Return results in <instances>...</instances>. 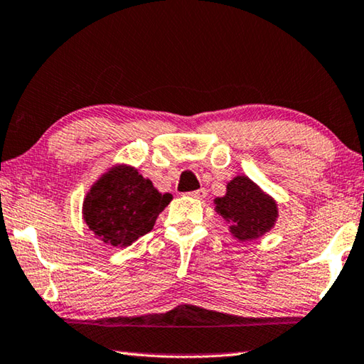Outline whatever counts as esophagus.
Masks as SVG:
<instances>
[{"label": "esophagus", "mask_w": 364, "mask_h": 364, "mask_svg": "<svg viewBox=\"0 0 364 364\" xmlns=\"http://www.w3.org/2000/svg\"><path fill=\"white\" fill-rule=\"evenodd\" d=\"M188 195H191V197H193V198H205V197H207V188H198V191L191 192Z\"/></svg>", "instance_id": "1"}]
</instances>
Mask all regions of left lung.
<instances>
[{"instance_id": "left-lung-1", "label": "left lung", "mask_w": 364, "mask_h": 364, "mask_svg": "<svg viewBox=\"0 0 364 364\" xmlns=\"http://www.w3.org/2000/svg\"><path fill=\"white\" fill-rule=\"evenodd\" d=\"M215 212L230 223V233L240 241H252L269 233L279 210L271 195L246 176H236L226 183V193L213 200Z\"/></svg>"}]
</instances>
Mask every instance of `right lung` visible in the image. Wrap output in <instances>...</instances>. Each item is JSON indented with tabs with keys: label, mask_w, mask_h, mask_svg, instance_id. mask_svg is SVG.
Returning a JSON list of instances; mask_svg holds the SVG:
<instances>
[{
	"label": "right lung",
	"mask_w": 364,
	"mask_h": 364,
	"mask_svg": "<svg viewBox=\"0 0 364 364\" xmlns=\"http://www.w3.org/2000/svg\"><path fill=\"white\" fill-rule=\"evenodd\" d=\"M171 200V193H161L133 166L117 164L87 192L82 217L105 245L126 247L154 228Z\"/></svg>",
	"instance_id": "1"
}]
</instances>
